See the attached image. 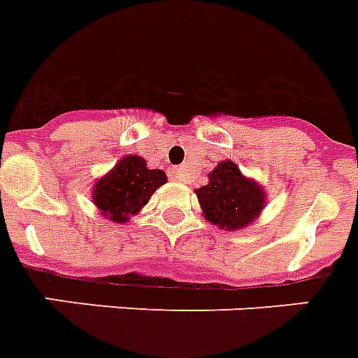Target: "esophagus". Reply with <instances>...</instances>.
I'll list each match as a JSON object with an SVG mask.
<instances>
[{
	"mask_svg": "<svg viewBox=\"0 0 358 358\" xmlns=\"http://www.w3.org/2000/svg\"><path fill=\"white\" fill-rule=\"evenodd\" d=\"M171 176H173V179H177V181H185V179H187V171H185V168H176V170L171 171Z\"/></svg>",
	"mask_w": 358,
	"mask_h": 358,
	"instance_id": "1",
	"label": "esophagus"
}]
</instances>
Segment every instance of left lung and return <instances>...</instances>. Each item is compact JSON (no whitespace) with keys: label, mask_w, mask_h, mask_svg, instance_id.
Returning a JSON list of instances; mask_svg holds the SVG:
<instances>
[{"label":"left lung","mask_w":358,"mask_h":358,"mask_svg":"<svg viewBox=\"0 0 358 358\" xmlns=\"http://www.w3.org/2000/svg\"><path fill=\"white\" fill-rule=\"evenodd\" d=\"M203 218L225 231H240L259 218L266 207L262 185L244 176L233 161H222L208 173L205 187L194 190Z\"/></svg>","instance_id":"8db88e82"}]
</instances>
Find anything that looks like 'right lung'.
I'll return each instance as SVG.
<instances>
[{
	"label": "right lung",
	"mask_w": 358,
	"mask_h": 358,
	"mask_svg": "<svg viewBox=\"0 0 358 358\" xmlns=\"http://www.w3.org/2000/svg\"><path fill=\"white\" fill-rule=\"evenodd\" d=\"M166 181L164 171L150 170L142 157L125 155L94 182L90 196L103 218L114 224H127Z\"/></svg>",
	"instance_id": "obj_1"
}]
</instances>
